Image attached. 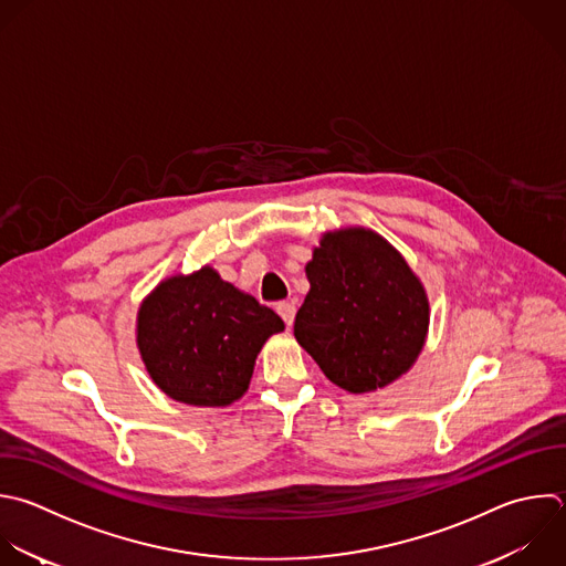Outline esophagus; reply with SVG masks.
<instances>
[{"label":"esophagus","mask_w":566,"mask_h":566,"mask_svg":"<svg viewBox=\"0 0 566 566\" xmlns=\"http://www.w3.org/2000/svg\"><path fill=\"white\" fill-rule=\"evenodd\" d=\"M276 312H279V316L285 321V325H287V327H292L294 316H296V307H294L292 303H281V305L276 307Z\"/></svg>","instance_id":"34e87169"}]
</instances>
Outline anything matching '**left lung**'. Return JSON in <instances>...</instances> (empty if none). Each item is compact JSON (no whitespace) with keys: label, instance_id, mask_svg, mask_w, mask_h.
<instances>
[{"label":"left lung","instance_id":"obj_1","mask_svg":"<svg viewBox=\"0 0 566 566\" xmlns=\"http://www.w3.org/2000/svg\"><path fill=\"white\" fill-rule=\"evenodd\" d=\"M305 274L294 336L334 385L367 394L409 371L424 345L429 301L394 245L365 228L327 232Z\"/></svg>","mask_w":566,"mask_h":566}]
</instances>
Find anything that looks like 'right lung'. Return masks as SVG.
I'll return each instance as SVG.
<instances>
[{"instance_id":"obj_1","label":"right lung","mask_w":566,"mask_h":566,"mask_svg":"<svg viewBox=\"0 0 566 566\" xmlns=\"http://www.w3.org/2000/svg\"><path fill=\"white\" fill-rule=\"evenodd\" d=\"M279 314L223 281L210 265L161 281L137 314V347L155 385L197 407H226L250 385Z\"/></svg>"}]
</instances>
